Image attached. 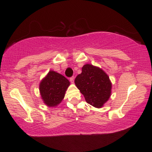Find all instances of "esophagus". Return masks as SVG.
Returning a JSON list of instances; mask_svg holds the SVG:
<instances>
[{"label":"esophagus","mask_w":152,"mask_h":152,"mask_svg":"<svg viewBox=\"0 0 152 152\" xmlns=\"http://www.w3.org/2000/svg\"><path fill=\"white\" fill-rule=\"evenodd\" d=\"M70 81L71 82V83H74V77H71V78H70Z\"/></svg>","instance_id":"esophagus-1"}]
</instances>
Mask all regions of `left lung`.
<instances>
[{
  "instance_id": "obj_1",
  "label": "left lung",
  "mask_w": 152,
  "mask_h": 152,
  "mask_svg": "<svg viewBox=\"0 0 152 152\" xmlns=\"http://www.w3.org/2000/svg\"><path fill=\"white\" fill-rule=\"evenodd\" d=\"M74 82L86 102L96 108L102 107L110 96L112 84L109 77L99 67L84 65Z\"/></svg>"
}]
</instances>
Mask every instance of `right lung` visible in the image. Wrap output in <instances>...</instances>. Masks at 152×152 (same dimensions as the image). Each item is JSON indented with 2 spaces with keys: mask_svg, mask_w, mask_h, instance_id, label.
Segmentation results:
<instances>
[{
  "mask_svg": "<svg viewBox=\"0 0 152 152\" xmlns=\"http://www.w3.org/2000/svg\"><path fill=\"white\" fill-rule=\"evenodd\" d=\"M70 82L61 74L51 70L40 82L39 91L43 102L48 107L59 104L65 96Z\"/></svg>",
  "mask_w": 152,
  "mask_h": 152,
  "instance_id": "right-lung-1",
  "label": "right lung"
}]
</instances>
